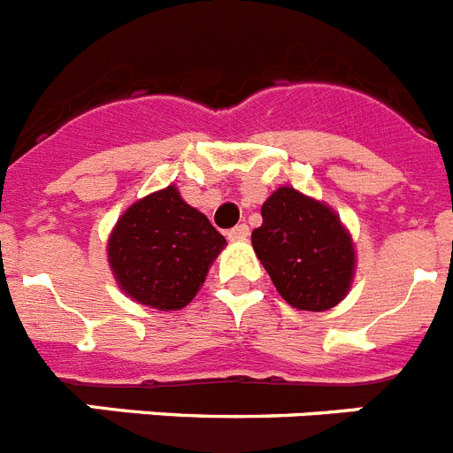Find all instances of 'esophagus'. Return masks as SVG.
Wrapping results in <instances>:
<instances>
[{"label": "esophagus", "instance_id": "obj_1", "mask_svg": "<svg viewBox=\"0 0 453 453\" xmlns=\"http://www.w3.org/2000/svg\"><path fill=\"white\" fill-rule=\"evenodd\" d=\"M249 226H246V223H239V226H234V227H230V230H227V239H232V242H237V239H246L249 237Z\"/></svg>", "mask_w": 453, "mask_h": 453}]
</instances>
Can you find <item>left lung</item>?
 Instances as JSON below:
<instances>
[{"label": "left lung", "instance_id": "8db88e82", "mask_svg": "<svg viewBox=\"0 0 453 453\" xmlns=\"http://www.w3.org/2000/svg\"><path fill=\"white\" fill-rule=\"evenodd\" d=\"M253 249L289 305L310 312L333 308L353 278L351 237L326 204L280 187L262 204Z\"/></svg>", "mask_w": 453, "mask_h": 453}]
</instances>
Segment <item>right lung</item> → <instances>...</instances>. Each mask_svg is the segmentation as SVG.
I'll use <instances>...</instances> for the list:
<instances>
[{
    "label": "right lung",
    "instance_id": "obj_1",
    "mask_svg": "<svg viewBox=\"0 0 453 453\" xmlns=\"http://www.w3.org/2000/svg\"><path fill=\"white\" fill-rule=\"evenodd\" d=\"M223 246L226 237L210 219L168 187L120 216L109 239V265L134 301L166 312L196 296Z\"/></svg>",
    "mask_w": 453,
    "mask_h": 453
}]
</instances>
